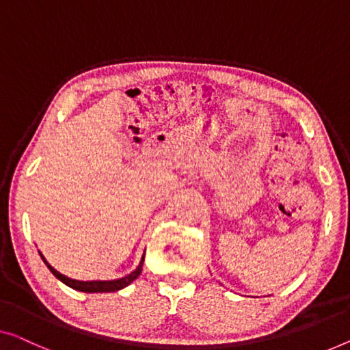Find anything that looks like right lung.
I'll return each mask as SVG.
<instances>
[{"mask_svg": "<svg viewBox=\"0 0 350 350\" xmlns=\"http://www.w3.org/2000/svg\"><path fill=\"white\" fill-rule=\"evenodd\" d=\"M40 254V252H39ZM42 257V260L45 262V265L49 267V270L53 273L55 276L58 278L59 281L64 282L66 286L75 288V291H80V292H88V293H93V292H116L120 291V288H123L126 286H129L131 282H133L135 278L140 275L142 271V265H144V260H145V256L142 257V260L139 263V267L135 268V270L131 273V275L124 276V278H120V280H115V281H77V280H70V278L62 275V273L55 270V268L50 265V263L45 260V257L40 254Z\"/></svg>", "mask_w": 350, "mask_h": 350, "instance_id": "add662e5", "label": "right lung"}]
</instances>
